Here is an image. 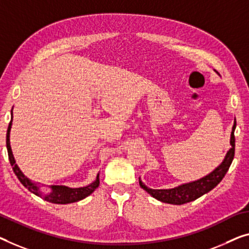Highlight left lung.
<instances>
[{"label": "left lung", "mask_w": 249, "mask_h": 249, "mask_svg": "<svg viewBox=\"0 0 249 249\" xmlns=\"http://www.w3.org/2000/svg\"><path fill=\"white\" fill-rule=\"evenodd\" d=\"M235 128H236V120L233 122V126L231 129V150L227 152L224 161L221 162L219 166H217L213 172L207 174L206 177L201 179L192 181V182L181 184L179 187L172 189H151L147 188L142 181L141 178L139 179L140 187L144 189L147 194H150L153 198L160 200L162 202L171 203V205H183V203L194 201V200L200 198L205 194L213 190L216 185L224 179V177L227 173L229 166L233 160V155H235Z\"/></svg>", "instance_id": "8db88e82"}]
</instances>
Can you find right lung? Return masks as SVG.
I'll return each instance as SVG.
<instances>
[{
  "mask_svg": "<svg viewBox=\"0 0 249 249\" xmlns=\"http://www.w3.org/2000/svg\"><path fill=\"white\" fill-rule=\"evenodd\" d=\"M11 115H12V113H11ZM11 126H12V120L10 122L9 127H7V132H6V148H7V154H9V160H10L11 165H12L14 173H16V176L18 177V179L20 180V182L23 184L30 192H32V194H35L36 196L44 199L46 201L58 203V205H66V203L77 202L79 201V200L85 199L89 195H91L92 192L95 191L96 188H98L99 174H97V178H96L94 182L86 185V187L69 188V187H66V185H50L51 188L50 194L48 195L42 194L41 190H40L39 184H36L35 182H32L31 180H29L28 178L22 173L21 170L18 169V166L16 163V160H14L12 150H11V145H10Z\"/></svg>",
  "mask_w": 249,
  "mask_h": 249,
  "instance_id": "add662e5",
  "label": "right lung"
}]
</instances>
